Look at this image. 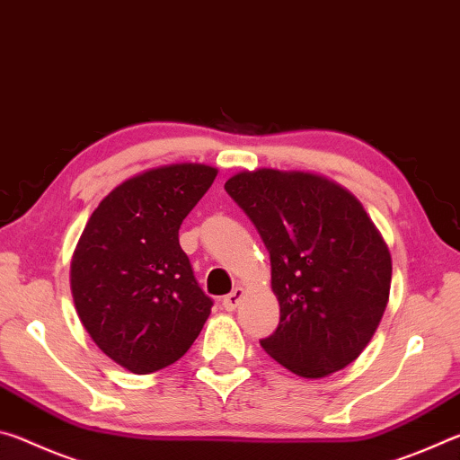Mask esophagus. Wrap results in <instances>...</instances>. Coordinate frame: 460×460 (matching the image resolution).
<instances>
[{
  "label": "esophagus",
  "mask_w": 460,
  "mask_h": 460,
  "mask_svg": "<svg viewBox=\"0 0 460 460\" xmlns=\"http://www.w3.org/2000/svg\"><path fill=\"white\" fill-rule=\"evenodd\" d=\"M243 288L241 286H237L235 290L233 292H229L227 296H225L223 298V306H225V310H229V313H233V310H235L237 306H239V302H241V298H243Z\"/></svg>",
  "instance_id": "obj_1"
}]
</instances>
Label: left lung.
Returning <instances> with one entry per match:
<instances>
[{
  "instance_id": "1",
  "label": "left lung",
  "mask_w": 460,
  "mask_h": 460,
  "mask_svg": "<svg viewBox=\"0 0 460 460\" xmlns=\"http://www.w3.org/2000/svg\"><path fill=\"white\" fill-rule=\"evenodd\" d=\"M270 252L279 324L263 351L306 379L369 345L392 286V255L355 194L331 178L258 168L225 182Z\"/></svg>"
}]
</instances>
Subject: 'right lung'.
Listing matches in <instances>:
<instances>
[{
  "mask_svg": "<svg viewBox=\"0 0 460 460\" xmlns=\"http://www.w3.org/2000/svg\"><path fill=\"white\" fill-rule=\"evenodd\" d=\"M217 172L182 162L128 178L99 202L75 247L76 314L101 351L137 376L181 359L211 314L178 229Z\"/></svg>",
  "mask_w": 460,
  "mask_h": 460,
  "instance_id": "add662e5",
  "label": "right lung"
}]
</instances>
